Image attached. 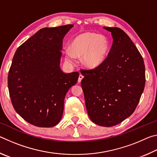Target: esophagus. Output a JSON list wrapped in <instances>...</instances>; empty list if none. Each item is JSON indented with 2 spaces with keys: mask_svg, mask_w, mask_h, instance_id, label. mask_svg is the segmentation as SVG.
Here are the masks:
<instances>
[{
  "mask_svg": "<svg viewBox=\"0 0 157 157\" xmlns=\"http://www.w3.org/2000/svg\"><path fill=\"white\" fill-rule=\"evenodd\" d=\"M83 78H84V76L82 75H81V74L79 75V78H78V82H79V83H80L81 81H82V79H83Z\"/></svg>",
  "mask_w": 157,
  "mask_h": 157,
  "instance_id": "34e87169",
  "label": "esophagus"
}]
</instances>
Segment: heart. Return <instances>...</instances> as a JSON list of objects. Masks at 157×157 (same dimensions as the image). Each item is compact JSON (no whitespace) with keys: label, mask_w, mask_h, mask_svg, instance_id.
<instances>
[{"label":"heart","mask_w":157,"mask_h":157,"mask_svg":"<svg viewBox=\"0 0 157 157\" xmlns=\"http://www.w3.org/2000/svg\"><path fill=\"white\" fill-rule=\"evenodd\" d=\"M108 39L104 35L94 33H82L76 36L71 48H65L63 54L66 59L73 62L75 57H81L82 62L87 68L97 67L107 56L109 50Z\"/></svg>","instance_id":"b5f03b06"}]
</instances>
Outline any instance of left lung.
Segmentation results:
<instances>
[{"instance_id":"1","label":"left lung","mask_w":157,"mask_h":157,"mask_svg":"<svg viewBox=\"0 0 157 157\" xmlns=\"http://www.w3.org/2000/svg\"><path fill=\"white\" fill-rule=\"evenodd\" d=\"M106 59L91 70H82L81 86L89 118L100 126L112 127L136 109L145 84L143 59L129 36L118 28Z\"/></svg>"}]
</instances>
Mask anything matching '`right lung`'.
<instances>
[{
    "label": "right lung",
    "instance_id": "add662e5",
    "mask_svg": "<svg viewBox=\"0 0 157 157\" xmlns=\"http://www.w3.org/2000/svg\"><path fill=\"white\" fill-rule=\"evenodd\" d=\"M73 25L44 28L18 48L10 66L8 89L15 111L34 126L59 123L66 93L79 73L60 68L63 39Z\"/></svg>",
    "mask_w": 157,
    "mask_h": 157
}]
</instances>
